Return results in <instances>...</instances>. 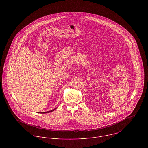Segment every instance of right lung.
<instances>
[{"instance_id": "obj_1", "label": "right lung", "mask_w": 148, "mask_h": 148, "mask_svg": "<svg viewBox=\"0 0 148 148\" xmlns=\"http://www.w3.org/2000/svg\"><path fill=\"white\" fill-rule=\"evenodd\" d=\"M56 109V108H55V109H53V110H49V111H48V112H41L40 113H49V112H52V111L55 110ZM39 113H40V112H39Z\"/></svg>"}]
</instances>
